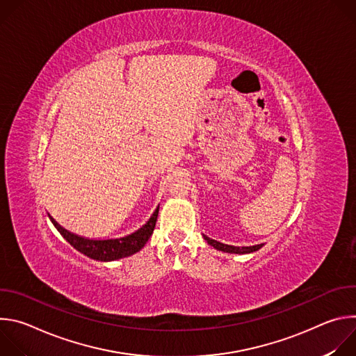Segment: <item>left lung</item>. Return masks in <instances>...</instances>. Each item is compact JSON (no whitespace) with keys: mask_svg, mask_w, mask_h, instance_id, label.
<instances>
[{"mask_svg":"<svg viewBox=\"0 0 356 356\" xmlns=\"http://www.w3.org/2000/svg\"><path fill=\"white\" fill-rule=\"evenodd\" d=\"M204 239L211 245L214 246L216 249L218 250H222V252H228V253H250V252H255V250H259L265 243H259V245H253V246H232V245H225V243H221L218 241H214L209 236L204 235Z\"/></svg>","mask_w":356,"mask_h":356,"instance_id":"1","label":"left lung"}]
</instances>
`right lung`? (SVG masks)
Here are the masks:
<instances>
[{
    "mask_svg": "<svg viewBox=\"0 0 356 356\" xmlns=\"http://www.w3.org/2000/svg\"><path fill=\"white\" fill-rule=\"evenodd\" d=\"M158 213L159 207L155 210V213L152 214L149 221L135 231L131 235H127L124 238H117V239H88L79 236L76 234L69 232L63 227H60L52 217H50V221L54 222V225L58 228V231L63 235V238L79 252L84 253L86 257L101 261V262H110V261H117L121 258H127L134 255V253L139 252L150 235L154 234L156 220H158Z\"/></svg>",
    "mask_w": 356,
    "mask_h": 356,
    "instance_id": "right-lung-1",
    "label": "right lung"
}]
</instances>
